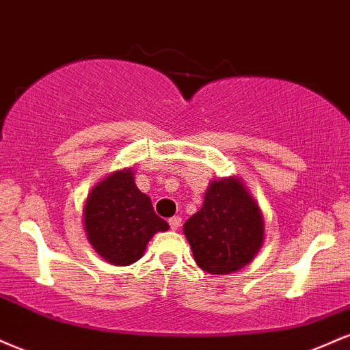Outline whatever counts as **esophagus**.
Returning <instances> with one entry per match:
<instances>
[{
  "mask_svg": "<svg viewBox=\"0 0 350 350\" xmlns=\"http://www.w3.org/2000/svg\"><path fill=\"white\" fill-rule=\"evenodd\" d=\"M168 224H170L172 231H176V229H178L180 226H182V217H180V216L170 217V219H168Z\"/></svg>",
  "mask_w": 350,
  "mask_h": 350,
  "instance_id": "obj_1",
  "label": "esophagus"
}]
</instances>
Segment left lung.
<instances>
[{
    "label": "left lung",
    "mask_w": 350,
    "mask_h": 350,
    "mask_svg": "<svg viewBox=\"0 0 350 350\" xmlns=\"http://www.w3.org/2000/svg\"><path fill=\"white\" fill-rule=\"evenodd\" d=\"M196 265L213 275L244 269L265 239L258 203L239 176L211 180L203 206L183 224Z\"/></svg>",
    "instance_id": "8db88e82"
}]
</instances>
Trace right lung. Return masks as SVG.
I'll return each instance as SVG.
<instances>
[{
  "label": "right lung",
  "mask_w": 350,
  "mask_h": 350,
  "mask_svg": "<svg viewBox=\"0 0 350 350\" xmlns=\"http://www.w3.org/2000/svg\"><path fill=\"white\" fill-rule=\"evenodd\" d=\"M134 175L133 168L113 172L94 185L83 204L86 239L98 256L118 267L137 262L154 234L168 231Z\"/></svg>",
  "instance_id": "right-lung-1"
}]
</instances>
